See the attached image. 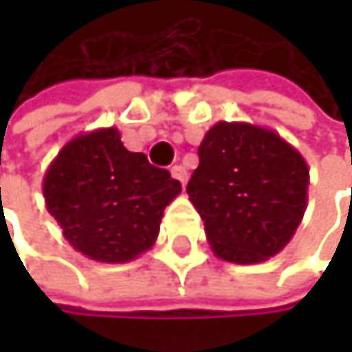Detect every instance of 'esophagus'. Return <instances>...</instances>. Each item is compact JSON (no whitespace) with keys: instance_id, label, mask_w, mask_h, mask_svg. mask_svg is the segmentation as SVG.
Segmentation results:
<instances>
[{"instance_id":"obj_1","label":"esophagus","mask_w":352,"mask_h":352,"mask_svg":"<svg viewBox=\"0 0 352 352\" xmlns=\"http://www.w3.org/2000/svg\"><path fill=\"white\" fill-rule=\"evenodd\" d=\"M171 175L175 177L177 181H181V185H185V181H187V171H185V167L173 165V167H171Z\"/></svg>"}]
</instances>
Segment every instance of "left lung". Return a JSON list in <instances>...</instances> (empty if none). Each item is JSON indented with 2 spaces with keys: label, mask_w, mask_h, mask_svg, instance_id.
Instances as JSON below:
<instances>
[{
  "label": "left lung",
  "mask_w": 352,
  "mask_h": 352,
  "mask_svg": "<svg viewBox=\"0 0 352 352\" xmlns=\"http://www.w3.org/2000/svg\"><path fill=\"white\" fill-rule=\"evenodd\" d=\"M197 155L187 193L214 254L254 265L283 250L308 206L306 159L275 130L246 122L214 124Z\"/></svg>",
  "instance_id": "8db88e82"
}]
</instances>
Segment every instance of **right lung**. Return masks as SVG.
<instances>
[{"label":"right lung","mask_w":352,"mask_h":352,"mask_svg":"<svg viewBox=\"0 0 352 352\" xmlns=\"http://www.w3.org/2000/svg\"><path fill=\"white\" fill-rule=\"evenodd\" d=\"M42 193L75 250L100 263H128L155 245L181 183L146 155L130 153L118 128H98L60 148Z\"/></svg>","instance_id":"add662e5"}]
</instances>
